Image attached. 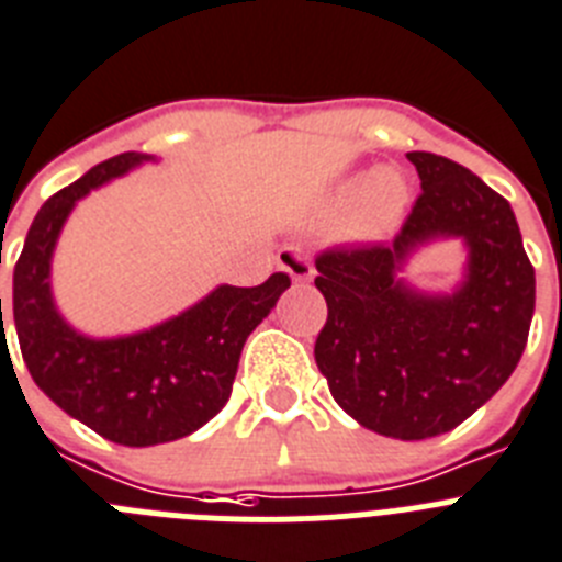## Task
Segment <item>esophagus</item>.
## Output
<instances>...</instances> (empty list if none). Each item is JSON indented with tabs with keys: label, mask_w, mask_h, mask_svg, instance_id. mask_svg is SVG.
<instances>
[{
	"label": "esophagus",
	"mask_w": 562,
	"mask_h": 562,
	"mask_svg": "<svg viewBox=\"0 0 562 562\" xmlns=\"http://www.w3.org/2000/svg\"><path fill=\"white\" fill-rule=\"evenodd\" d=\"M276 263H278V270H284L286 276L295 281V284H306V281L315 276L313 261H310V258H306V252H301L299 247L278 249Z\"/></svg>",
	"instance_id": "obj_1"
}]
</instances>
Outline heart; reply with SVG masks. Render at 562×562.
Returning a JSON list of instances; mask_svg holds the SVG:
<instances>
[{
	"label": "heart",
	"mask_w": 562,
	"mask_h": 562,
	"mask_svg": "<svg viewBox=\"0 0 562 562\" xmlns=\"http://www.w3.org/2000/svg\"><path fill=\"white\" fill-rule=\"evenodd\" d=\"M409 201V184L401 170H361L335 184L327 199L329 222H349V235L358 241L383 238L404 215Z\"/></svg>",
	"instance_id": "obj_1"
}]
</instances>
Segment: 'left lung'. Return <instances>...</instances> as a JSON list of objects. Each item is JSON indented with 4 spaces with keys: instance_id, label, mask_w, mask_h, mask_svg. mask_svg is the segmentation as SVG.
<instances>
[{
    "instance_id": "obj_1",
    "label": "left lung",
    "mask_w": 562,
    "mask_h": 562,
    "mask_svg": "<svg viewBox=\"0 0 562 562\" xmlns=\"http://www.w3.org/2000/svg\"><path fill=\"white\" fill-rule=\"evenodd\" d=\"M406 158L424 193L395 241L315 258L329 310L315 363L349 418L386 438L424 440L452 431L509 381L529 340L535 267L501 193L452 158ZM449 237L468 247L461 284L412 288L408 258Z\"/></svg>"
}]
</instances>
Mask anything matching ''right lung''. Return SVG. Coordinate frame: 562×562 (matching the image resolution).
<instances>
[{
  "mask_svg": "<svg viewBox=\"0 0 562 562\" xmlns=\"http://www.w3.org/2000/svg\"><path fill=\"white\" fill-rule=\"evenodd\" d=\"M144 161L156 158L122 153L50 195L13 267V324L31 378L70 418L122 446L170 443L215 418L229 401L249 333L290 286L286 272H272L258 286L222 284L184 313L119 338H90L70 327L50 290L61 227L90 190ZM0 327L4 338L2 299Z\"/></svg>",
  "mask_w": 562,
  "mask_h": 562,
  "instance_id": "add662e5",
  "label": "right lung"
}]
</instances>
